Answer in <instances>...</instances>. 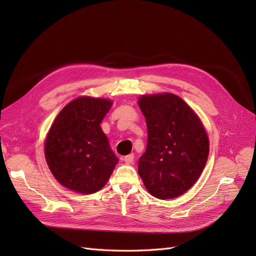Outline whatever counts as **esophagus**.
I'll return each mask as SVG.
<instances>
[{
  "instance_id": "esophagus-1",
  "label": "esophagus",
  "mask_w": 256,
  "mask_h": 256,
  "mask_svg": "<svg viewBox=\"0 0 256 256\" xmlns=\"http://www.w3.org/2000/svg\"><path fill=\"white\" fill-rule=\"evenodd\" d=\"M122 160L125 161V164H134V154H127V156H125V157L122 158Z\"/></svg>"
}]
</instances>
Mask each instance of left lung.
<instances>
[{
	"label": "left lung",
	"instance_id": "left-lung-1",
	"mask_svg": "<svg viewBox=\"0 0 256 256\" xmlns=\"http://www.w3.org/2000/svg\"><path fill=\"white\" fill-rule=\"evenodd\" d=\"M138 102L148 134L138 159V175L154 198L180 196L196 184L207 162L209 142L203 124L171 92L144 95Z\"/></svg>",
	"mask_w": 256,
	"mask_h": 256
}]
</instances>
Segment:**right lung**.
Here are the masks:
<instances>
[{"label":"right lung","mask_w":256,"mask_h":256,"mask_svg":"<svg viewBox=\"0 0 256 256\" xmlns=\"http://www.w3.org/2000/svg\"><path fill=\"white\" fill-rule=\"evenodd\" d=\"M112 106L104 98L79 97L54 120L44 142V156L56 180L83 194L102 189L118 164L100 122Z\"/></svg>","instance_id":"right-lung-1"}]
</instances>
